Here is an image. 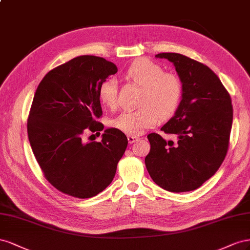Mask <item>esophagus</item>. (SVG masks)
Instances as JSON below:
<instances>
[{
    "label": "esophagus",
    "mask_w": 250,
    "mask_h": 250,
    "mask_svg": "<svg viewBox=\"0 0 250 250\" xmlns=\"http://www.w3.org/2000/svg\"><path fill=\"white\" fill-rule=\"evenodd\" d=\"M136 140H138L137 136H131V135L127 136V141H129V144H134Z\"/></svg>",
    "instance_id": "1"
}]
</instances>
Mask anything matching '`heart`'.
<instances>
[{
  "instance_id": "obj_1",
  "label": "heart",
  "mask_w": 250,
  "mask_h": 250,
  "mask_svg": "<svg viewBox=\"0 0 250 250\" xmlns=\"http://www.w3.org/2000/svg\"><path fill=\"white\" fill-rule=\"evenodd\" d=\"M125 77L142 85L138 104L134 111H125L112 120L111 125L120 132L136 136L155 126L160 119L173 115L179 106L182 83L174 73L163 69L147 59H137L126 68ZM98 98L109 109L117 104V88L113 80L103 82L98 89Z\"/></svg>"
}]
</instances>
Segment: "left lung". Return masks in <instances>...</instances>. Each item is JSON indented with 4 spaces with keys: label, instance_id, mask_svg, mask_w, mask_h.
Listing matches in <instances>:
<instances>
[{
    "label": "left lung",
    "instance_id": "1",
    "mask_svg": "<svg viewBox=\"0 0 250 250\" xmlns=\"http://www.w3.org/2000/svg\"><path fill=\"white\" fill-rule=\"evenodd\" d=\"M156 58L174 63L182 83L175 115L161 127L177 137L167 141L151 133L146 167L153 181L173 192L194 190L219 169L227 154L232 125L231 98L208 66L179 53Z\"/></svg>",
    "mask_w": 250,
    "mask_h": 250
}]
</instances>
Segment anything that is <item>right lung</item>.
Masks as SVG:
<instances>
[{
  "label": "right lung",
  "mask_w": 250,
  "mask_h": 250,
  "mask_svg": "<svg viewBox=\"0 0 250 250\" xmlns=\"http://www.w3.org/2000/svg\"><path fill=\"white\" fill-rule=\"evenodd\" d=\"M113 62L82 55L52 69L35 91L27 121L32 152L50 184L80 199L94 197L112 182L127 138L106 129L102 141L84 142L88 131L104 125L99 85L115 74ZM101 134V133H99Z\"/></svg>",
  "instance_id": "1"
}]
</instances>
